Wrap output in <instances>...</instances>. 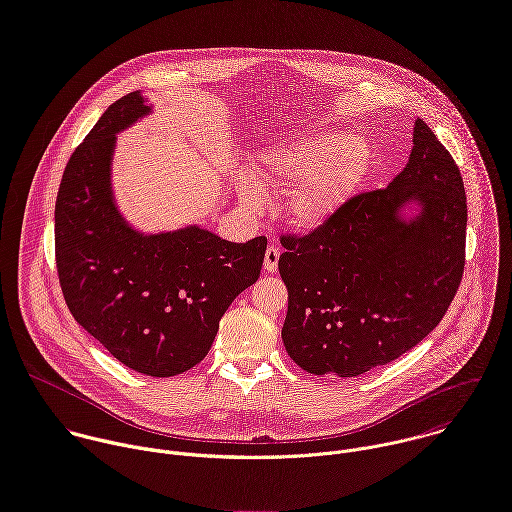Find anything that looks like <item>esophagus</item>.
<instances>
[{
  "label": "esophagus",
  "instance_id": "34e87169",
  "mask_svg": "<svg viewBox=\"0 0 512 512\" xmlns=\"http://www.w3.org/2000/svg\"><path fill=\"white\" fill-rule=\"evenodd\" d=\"M279 255H281V249H279L277 245H269V247H267L265 259H263V269H265L267 273H275V271H277Z\"/></svg>",
  "mask_w": 512,
  "mask_h": 512
}]
</instances>
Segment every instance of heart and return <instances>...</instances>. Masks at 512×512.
Wrapping results in <instances>:
<instances>
[{"mask_svg":"<svg viewBox=\"0 0 512 512\" xmlns=\"http://www.w3.org/2000/svg\"><path fill=\"white\" fill-rule=\"evenodd\" d=\"M372 154L366 142L342 130H311L267 146L255 158V175H237L241 205L259 213L267 191L293 187L285 199L287 219L317 229L342 209L366 179Z\"/></svg>","mask_w":512,"mask_h":512,"instance_id":"obj_1","label":"heart"}]
</instances>
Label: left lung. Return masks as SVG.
<instances>
[{
  "label": "left lung",
  "mask_w": 512,
  "mask_h": 512,
  "mask_svg": "<svg viewBox=\"0 0 512 512\" xmlns=\"http://www.w3.org/2000/svg\"><path fill=\"white\" fill-rule=\"evenodd\" d=\"M412 142L386 189L352 197L309 235L281 237V337L309 374L354 378L390 364L440 323L458 291L468 217L460 170L420 118Z\"/></svg>",
  "instance_id": "obj_1"
}]
</instances>
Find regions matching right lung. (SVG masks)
Segmentation results:
<instances>
[{"mask_svg":"<svg viewBox=\"0 0 512 512\" xmlns=\"http://www.w3.org/2000/svg\"><path fill=\"white\" fill-rule=\"evenodd\" d=\"M116 100L72 152L56 199V265L74 319L120 364L152 378L197 366L233 299L261 273L267 239L231 243L197 225L144 235L112 193L116 134L150 114Z\"/></svg>","mask_w":512,"mask_h":512,"instance_id":"add662e5","label":"right lung"}]
</instances>
